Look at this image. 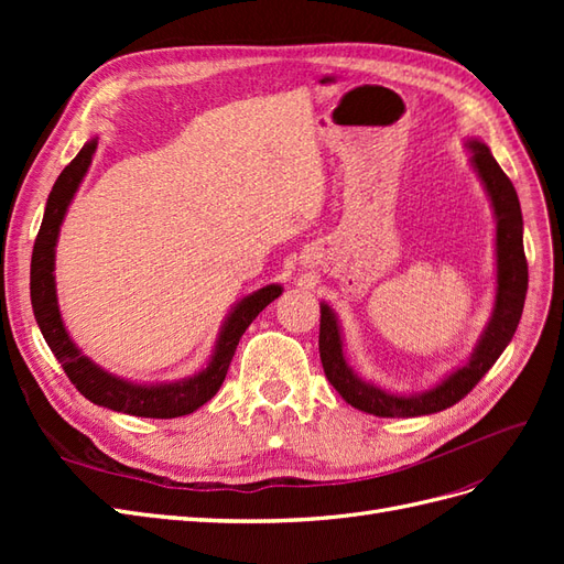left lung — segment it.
I'll return each mask as SVG.
<instances>
[{"instance_id":"obj_1","label":"left lung","mask_w":564,"mask_h":564,"mask_svg":"<svg viewBox=\"0 0 564 564\" xmlns=\"http://www.w3.org/2000/svg\"><path fill=\"white\" fill-rule=\"evenodd\" d=\"M466 150L470 152V166L480 178L489 197L494 220H497V296L487 327L470 352L468 360L449 371L445 379L423 392H392L377 383L357 377L344 355V334L336 313L327 303H319V360L329 383L338 390L350 406L360 412L383 419H409L435 414L456 404L460 398L477 386L491 365L513 338L527 296V259L522 247V212L513 183L503 174L499 162L494 160L487 143L480 139H468Z\"/></svg>"}]
</instances>
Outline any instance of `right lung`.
Returning <instances> with one entry per match:
<instances>
[{
	"instance_id": "obj_1",
	"label": "right lung",
	"mask_w": 564,
	"mask_h": 564,
	"mask_svg": "<svg viewBox=\"0 0 564 564\" xmlns=\"http://www.w3.org/2000/svg\"><path fill=\"white\" fill-rule=\"evenodd\" d=\"M98 139H89L77 152V158L67 164L61 176L51 187L46 209L42 218V228L37 232L35 249H32L30 263V299L35 319L42 329V336L48 344L51 352L65 369L67 379L82 392L84 398L98 406H108L112 412H122L143 419H176L193 414L204 402H209L220 383L226 381L230 360L237 344L249 324L256 319L268 303L282 294V284H265L259 292H251L237 301L228 317L220 324L216 344L207 367H202L193 377L164 383H139L98 367L91 357L84 355L75 340L65 329L61 317L58 296H56V245L58 232L65 220L67 207L79 191V183L87 176Z\"/></svg>"
}]
</instances>
